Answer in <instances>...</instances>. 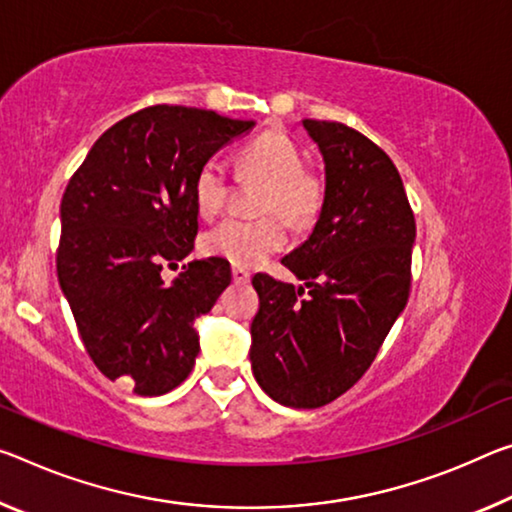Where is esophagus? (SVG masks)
<instances>
[{
	"label": "esophagus",
	"mask_w": 512,
	"mask_h": 512,
	"mask_svg": "<svg viewBox=\"0 0 512 512\" xmlns=\"http://www.w3.org/2000/svg\"><path fill=\"white\" fill-rule=\"evenodd\" d=\"M232 280L237 285H246V282H250V271L243 269V266H232Z\"/></svg>",
	"instance_id": "esophagus-1"
}]
</instances>
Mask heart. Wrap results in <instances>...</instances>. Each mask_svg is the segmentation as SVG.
Returning a JSON list of instances; mask_svg holds the SVG:
<instances>
[{"label":"heart","mask_w":512,"mask_h":512,"mask_svg":"<svg viewBox=\"0 0 512 512\" xmlns=\"http://www.w3.org/2000/svg\"><path fill=\"white\" fill-rule=\"evenodd\" d=\"M243 175H259L269 180L259 218L230 216L202 237L209 255L223 257L237 266H253L287 243V217L291 225L305 227L319 216L326 200V184L312 170L303 168V152L280 129H269L243 145L239 154ZM230 175L221 159L209 157L193 177V200L202 216L221 212Z\"/></svg>","instance_id":"heart-1"}]
</instances>
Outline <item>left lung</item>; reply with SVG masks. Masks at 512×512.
Instances as JSON below:
<instances>
[{"label":"left lung","instance_id":"left-lung-1","mask_svg":"<svg viewBox=\"0 0 512 512\" xmlns=\"http://www.w3.org/2000/svg\"><path fill=\"white\" fill-rule=\"evenodd\" d=\"M326 161V200L282 264L305 287L257 273L250 364L289 408H321L367 373L410 296L415 214L385 150L358 129L303 120Z\"/></svg>","mask_w":512,"mask_h":512}]
</instances>
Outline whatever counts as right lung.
Listing matches in <instances>:
<instances>
[{"mask_svg":"<svg viewBox=\"0 0 512 512\" xmlns=\"http://www.w3.org/2000/svg\"><path fill=\"white\" fill-rule=\"evenodd\" d=\"M253 127L216 111L154 104L109 127L70 177L59 285L95 367L134 394H166L196 364L193 321L230 285V262L193 259L173 285L161 269H175L193 250L200 164Z\"/></svg>","mask_w":512,"mask_h":512,"instance_id":"1","label":"right lung"}]
</instances>
